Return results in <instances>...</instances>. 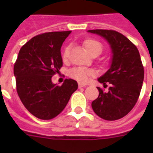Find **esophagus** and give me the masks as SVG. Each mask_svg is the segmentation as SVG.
<instances>
[{
    "label": "esophagus",
    "instance_id": "esophagus-1",
    "mask_svg": "<svg viewBox=\"0 0 153 153\" xmlns=\"http://www.w3.org/2000/svg\"><path fill=\"white\" fill-rule=\"evenodd\" d=\"M84 87H86L85 84H83V83H79V88H84Z\"/></svg>",
    "mask_w": 153,
    "mask_h": 153
}]
</instances>
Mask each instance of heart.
Returning a JSON list of instances; mask_svg holds the SVG:
<instances>
[{"mask_svg": "<svg viewBox=\"0 0 153 153\" xmlns=\"http://www.w3.org/2000/svg\"><path fill=\"white\" fill-rule=\"evenodd\" d=\"M83 45H84L86 51L89 54L92 53L93 51L102 50V44L100 43L99 42L93 40V39H87L84 41ZM68 54H69V47H66L62 55L64 60H66L68 57ZM93 74H94L93 70H90L88 68H85V67H74L69 71V76L82 83H86L90 77Z\"/></svg>", "mask_w": 153, "mask_h": 153, "instance_id": "b5f03b06", "label": "heart"}]
</instances>
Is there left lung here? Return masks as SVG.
<instances>
[{
    "label": "left lung",
    "mask_w": 153,
    "mask_h": 153,
    "mask_svg": "<svg viewBox=\"0 0 153 153\" xmlns=\"http://www.w3.org/2000/svg\"><path fill=\"white\" fill-rule=\"evenodd\" d=\"M88 32L102 37L112 54L110 68L97 79L104 86L109 83V91L104 93L97 87L99 96L92 102V107L106 120H119L133 109L140 94L144 78L141 57L135 45L118 32L105 29Z\"/></svg>",
    "instance_id": "8db88e82"
}]
</instances>
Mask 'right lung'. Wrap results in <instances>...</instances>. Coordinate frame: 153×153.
<instances>
[{"mask_svg": "<svg viewBox=\"0 0 153 153\" xmlns=\"http://www.w3.org/2000/svg\"><path fill=\"white\" fill-rule=\"evenodd\" d=\"M71 31L51 32L38 35L19 50L14 66L17 93L32 115L51 120L66 106L78 88L75 80L65 79L61 86L51 78L63 65L60 47Z\"/></svg>", "mask_w": 153, "mask_h": 153, "instance_id": "add662e5", "label": "right lung"}]
</instances>
